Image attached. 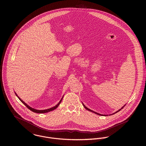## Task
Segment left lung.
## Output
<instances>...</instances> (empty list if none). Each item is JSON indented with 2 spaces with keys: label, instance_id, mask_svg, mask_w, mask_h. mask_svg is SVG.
I'll return each instance as SVG.
<instances>
[{
  "label": "left lung",
  "instance_id": "1",
  "mask_svg": "<svg viewBox=\"0 0 146 146\" xmlns=\"http://www.w3.org/2000/svg\"><path fill=\"white\" fill-rule=\"evenodd\" d=\"M83 106H84V107H85V109H86V110H88V111H90V112H94V113H96V114H97V115H101V116H106V115H102V114H100V113H97V112H94V111H92V110H90V109H89V108H87V107H86V106H85V105H84V104H83ZM124 107H122V108H121V109H120V110H119V111H117V112H115V113H116V112H119V111H120V110H121V109H122V108H124ZM113 114H115V113H113Z\"/></svg>",
  "mask_w": 146,
  "mask_h": 146
}]
</instances>
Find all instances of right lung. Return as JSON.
<instances>
[{
    "instance_id": "1",
    "label": "right lung",
    "mask_w": 146,
    "mask_h": 146,
    "mask_svg": "<svg viewBox=\"0 0 146 146\" xmlns=\"http://www.w3.org/2000/svg\"><path fill=\"white\" fill-rule=\"evenodd\" d=\"M15 94H16V95L17 96V97L19 98V99L21 101V102H22L23 103V104H25L29 110H30L31 111H33V112H35V113H46V112H50V111H53V110H55L56 108H57L58 107V106L60 105V104H61V101H62V99L60 100V101L59 102V103L58 104H57L56 106H54V107H52V108H48V109H46V110H36V109H34V108H32V107H30L29 105H27V104H26V103H25V102H23L22 100H21V98H20V97H19V96L17 95V94L15 93Z\"/></svg>"
}]
</instances>
